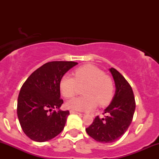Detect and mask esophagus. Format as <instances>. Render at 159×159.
Here are the masks:
<instances>
[{
  "label": "esophagus",
  "mask_w": 159,
  "mask_h": 159,
  "mask_svg": "<svg viewBox=\"0 0 159 159\" xmlns=\"http://www.w3.org/2000/svg\"><path fill=\"white\" fill-rule=\"evenodd\" d=\"M70 114H80L79 112H78V111H72V110H71L70 111Z\"/></svg>",
  "instance_id": "obj_1"
}]
</instances>
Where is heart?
Instances as JSON below:
<instances>
[{
    "mask_svg": "<svg viewBox=\"0 0 159 159\" xmlns=\"http://www.w3.org/2000/svg\"><path fill=\"white\" fill-rule=\"evenodd\" d=\"M75 78L66 74L60 81V89L66 98H72L77 93L78 86L86 87L82 97L72 98L66 102L69 109L75 111H89L98 103L105 106L111 102L114 96V85L112 79L105 75L102 70L93 65L87 64L76 69Z\"/></svg>",
    "mask_w": 159,
    "mask_h": 159,
    "instance_id": "obj_1",
    "label": "heart"
}]
</instances>
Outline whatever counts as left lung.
I'll list each match as a JSON object with an SVG mask.
<instances>
[{
  "label": "left lung",
  "instance_id": "1",
  "mask_svg": "<svg viewBox=\"0 0 159 159\" xmlns=\"http://www.w3.org/2000/svg\"><path fill=\"white\" fill-rule=\"evenodd\" d=\"M115 82L116 91L110 105L104 111L105 118L97 116L86 132L95 140L112 143L123 136L132 123L135 100L130 84L114 68L109 69Z\"/></svg>",
  "mask_w": 159,
  "mask_h": 159
}]
</instances>
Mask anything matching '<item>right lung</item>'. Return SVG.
<instances>
[{"instance_id":"1","label":"right lung","mask_w":159,"mask_h":159,"mask_svg":"<svg viewBox=\"0 0 159 159\" xmlns=\"http://www.w3.org/2000/svg\"><path fill=\"white\" fill-rule=\"evenodd\" d=\"M78 63L52 61L45 63L29 76L21 87L18 98L17 114L25 134L37 142L55 138L64 129L69 111L59 109L60 81L65 73Z\"/></svg>"}]
</instances>
